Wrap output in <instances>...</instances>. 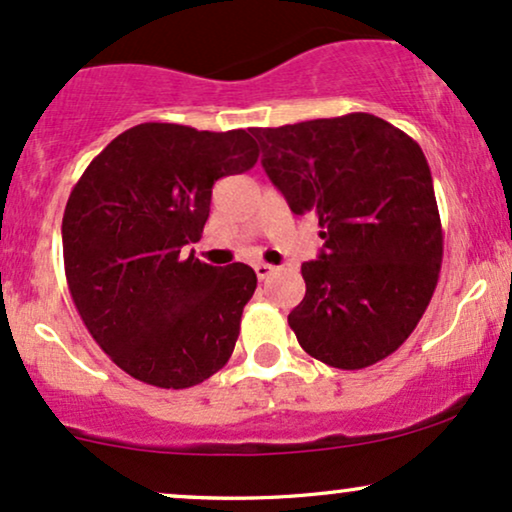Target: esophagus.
<instances>
[{"label": "esophagus", "mask_w": 512, "mask_h": 512, "mask_svg": "<svg viewBox=\"0 0 512 512\" xmlns=\"http://www.w3.org/2000/svg\"><path fill=\"white\" fill-rule=\"evenodd\" d=\"M254 270H256V278H258V280H268L270 275L275 273V268L268 266V263H256Z\"/></svg>", "instance_id": "34e87169"}]
</instances>
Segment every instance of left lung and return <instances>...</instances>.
Instances as JSON below:
<instances>
[{
	"label": "left lung",
	"mask_w": 512,
	"mask_h": 512,
	"mask_svg": "<svg viewBox=\"0 0 512 512\" xmlns=\"http://www.w3.org/2000/svg\"><path fill=\"white\" fill-rule=\"evenodd\" d=\"M261 165L294 215L316 213L323 244L302 263L287 316L306 354L364 369L410 338L434 297L443 230L422 148L366 112L251 129Z\"/></svg>",
	"instance_id": "left-lung-1"
}]
</instances>
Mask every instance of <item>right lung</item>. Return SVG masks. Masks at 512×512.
I'll return each instance as SVG.
<instances>
[{"instance_id": "add662e5", "label": "right lung", "mask_w": 512, "mask_h": 512, "mask_svg": "<svg viewBox=\"0 0 512 512\" xmlns=\"http://www.w3.org/2000/svg\"><path fill=\"white\" fill-rule=\"evenodd\" d=\"M249 131L148 122L81 174L62 220L64 270L88 333L119 369L191 388L232 357L256 273L184 256L201 239L213 184L256 165Z\"/></svg>"}]
</instances>
